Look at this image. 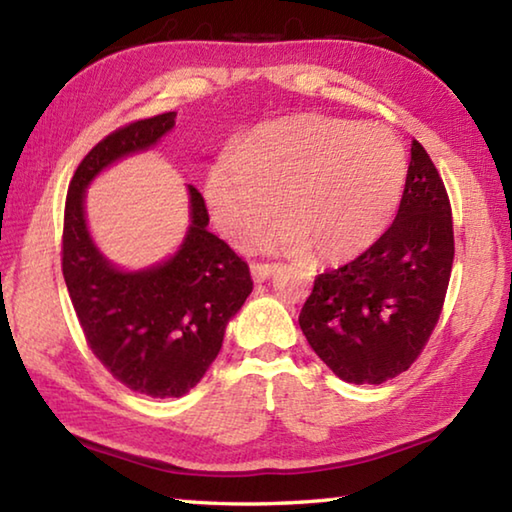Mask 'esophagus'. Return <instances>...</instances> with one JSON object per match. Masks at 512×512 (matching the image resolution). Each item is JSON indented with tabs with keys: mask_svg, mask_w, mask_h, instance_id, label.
Returning a JSON list of instances; mask_svg holds the SVG:
<instances>
[{
	"mask_svg": "<svg viewBox=\"0 0 512 512\" xmlns=\"http://www.w3.org/2000/svg\"><path fill=\"white\" fill-rule=\"evenodd\" d=\"M277 271H280V266L277 264H253L250 266V273H253L255 282H264L271 275H275Z\"/></svg>",
	"mask_w": 512,
	"mask_h": 512,
	"instance_id": "34e87169",
	"label": "esophagus"
}]
</instances>
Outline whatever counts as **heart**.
Returning a JSON list of instances; mask_svg holds the SVG:
<instances>
[{"label":"heart","mask_w":512,"mask_h":512,"mask_svg":"<svg viewBox=\"0 0 512 512\" xmlns=\"http://www.w3.org/2000/svg\"><path fill=\"white\" fill-rule=\"evenodd\" d=\"M409 180V155L395 133L329 115L268 121L212 164L205 198L212 219L237 239L275 210L284 221L250 246L343 264L391 228ZM278 203L275 204L274 201Z\"/></svg>","instance_id":"b5f03b06"}]
</instances>
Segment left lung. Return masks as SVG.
I'll use <instances>...</instances> for the list:
<instances>
[{
	"mask_svg": "<svg viewBox=\"0 0 512 512\" xmlns=\"http://www.w3.org/2000/svg\"><path fill=\"white\" fill-rule=\"evenodd\" d=\"M454 264L452 205L438 169L413 140L409 180L375 246L320 273L300 329L325 366L350 384H384L420 357L443 311Z\"/></svg>",
	"mask_w": 512,
	"mask_h": 512,
	"instance_id": "1",
	"label": "left lung"
}]
</instances>
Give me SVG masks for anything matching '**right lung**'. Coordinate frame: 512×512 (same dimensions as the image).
<instances>
[{
    "label": "right lung",
    "instance_id": "obj_1",
    "mask_svg": "<svg viewBox=\"0 0 512 512\" xmlns=\"http://www.w3.org/2000/svg\"><path fill=\"white\" fill-rule=\"evenodd\" d=\"M176 124V112L133 121L94 146L74 171L65 201L63 275L85 341L117 381L149 397H180L219 354L228 320L253 291L250 268L207 230L201 192L189 185V230L167 262L119 271L85 223V189L126 155L146 151Z\"/></svg>",
    "mask_w": 512,
    "mask_h": 512
}]
</instances>
